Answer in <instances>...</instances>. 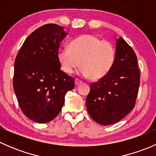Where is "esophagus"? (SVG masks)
Wrapping results in <instances>:
<instances>
[{
	"label": "esophagus",
	"mask_w": 156,
	"mask_h": 156,
	"mask_svg": "<svg viewBox=\"0 0 156 156\" xmlns=\"http://www.w3.org/2000/svg\"><path fill=\"white\" fill-rule=\"evenodd\" d=\"M75 85L78 86V84H81V83H82V81H81V80H79V79H78V78H76V79H75Z\"/></svg>",
	"instance_id": "obj_1"
}]
</instances>
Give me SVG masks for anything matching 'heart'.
Returning <instances> with one entry per match:
<instances>
[{"label":"heart","instance_id":"heart-1","mask_svg":"<svg viewBox=\"0 0 156 156\" xmlns=\"http://www.w3.org/2000/svg\"><path fill=\"white\" fill-rule=\"evenodd\" d=\"M115 48L110 41L86 34L72 41L70 48H60L57 58L61 69L72 74L80 65L79 74L93 80L106 76L115 61Z\"/></svg>","mask_w":156,"mask_h":156}]
</instances>
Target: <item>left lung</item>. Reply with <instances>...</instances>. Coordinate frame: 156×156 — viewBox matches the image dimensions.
<instances>
[{
	"label": "left lung",
	"instance_id": "left-lung-1",
	"mask_svg": "<svg viewBox=\"0 0 156 156\" xmlns=\"http://www.w3.org/2000/svg\"><path fill=\"white\" fill-rule=\"evenodd\" d=\"M115 53L111 71L91 84L86 99L90 117L103 125H112L125 118L134 107L139 90L140 73L135 52L120 37L116 41Z\"/></svg>",
	"mask_w": 156,
	"mask_h": 156
}]
</instances>
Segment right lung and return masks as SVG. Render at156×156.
Instances as JSON below:
<instances>
[{
    "mask_svg": "<svg viewBox=\"0 0 156 156\" xmlns=\"http://www.w3.org/2000/svg\"><path fill=\"white\" fill-rule=\"evenodd\" d=\"M63 28L47 24L26 39L14 62L13 89L23 112L37 123L58 115L75 80L60 69L57 53Z\"/></svg>",
    "mask_w": 156,
    "mask_h": 156,
    "instance_id": "add662e5",
    "label": "right lung"
}]
</instances>
